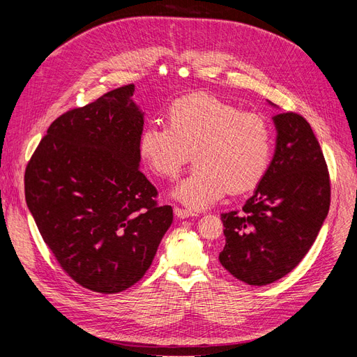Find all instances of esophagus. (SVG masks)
<instances>
[{
    "label": "esophagus",
    "mask_w": 357,
    "mask_h": 357,
    "mask_svg": "<svg viewBox=\"0 0 357 357\" xmlns=\"http://www.w3.org/2000/svg\"><path fill=\"white\" fill-rule=\"evenodd\" d=\"M174 214L177 215L178 219H186V218H190V215H197L195 213L190 211V210H186V208H178V207H176V208H174Z\"/></svg>",
    "instance_id": "obj_1"
}]
</instances>
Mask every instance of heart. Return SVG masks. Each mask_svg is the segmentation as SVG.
Wrapping results in <instances>:
<instances>
[{
  "label": "heart",
  "instance_id": "heart-1",
  "mask_svg": "<svg viewBox=\"0 0 357 357\" xmlns=\"http://www.w3.org/2000/svg\"><path fill=\"white\" fill-rule=\"evenodd\" d=\"M168 125L147 123L139 155L162 178H174L193 159L198 165L172 190L193 210L210 207L226 193H244L264 180L271 165L274 132L266 119L208 93L171 104Z\"/></svg>",
  "mask_w": 357,
  "mask_h": 357
}]
</instances>
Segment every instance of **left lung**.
Returning a JSON list of instances; mask_svg holds the SVG:
<instances>
[{
    "mask_svg": "<svg viewBox=\"0 0 357 357\" xmlns=\"http://www.w3.org/2000/svg\"><path fill=\"white\" fill-rule=\"evenodd\" d=\"M273 121L277 143L266 176L241 211L222 214L219 261L250 286L277 282L304 259L331 205L328 165L310 123L291 112Z\"/></svg>",
    "mask_w": 357,
    "mask_h": 357,
    "instance_id": "obj_1",
    "label": "left lung"
}]
</instances>
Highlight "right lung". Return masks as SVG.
Segmentation results:
<instances>
[{
	"mask_svg": "<svg viewBox=\"0 0 357 357\" xmlns=\"http://www.w3.org/2000/svg\"><path fill=\"white\" fill-rule=\"evenodd\" d=\"M134 84L59 116L25 171V199L43 240L75 283L119 294L153 262L172 208L138 169L144 114Z\"/></svg>",
	"mask_w": 357,
	"mask_h": 357,
	"instance_id": "add662e5",
	"label": "right lung"
}]
</instances>
